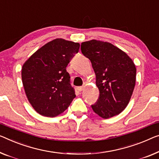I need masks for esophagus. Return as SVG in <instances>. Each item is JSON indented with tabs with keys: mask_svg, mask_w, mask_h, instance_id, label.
I'll use <instances>...</instances> for the list:
<instances>
[{
	"mask_svg": "<svg viewBox=\"0 0 159 159\" xmlns=\"http://www.w3.org/2000/svg\"><path fill=\"white\" fill-rule=\"evenodd\" d=\"M84 89V86H80V87H78L77 88V90L79 91H80V92L82 91Z\"/></svg>",
	"mask_w": 159,
	"mask_h": 159,
	"instance_id": "esophagus-1",
	"label": "esophagus"
}]
</instances>
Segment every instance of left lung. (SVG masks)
I'll use <instances>...</instances> for the list:
<instances>
[{"label":"left lung","instance_id":"left-lung-1","mask_svg":"<svg viewBox=\"0 0 159 159\" xmlns=\"http://www.w3.org/2000/svg\"><path fill=\"white\" fill-rule=\"evenodd\" d=\"M80 49L91 61L99 90L92 109L103 118L118 115L129 104L136 84L134 61L111 43L93 39L81 43Z\"/></svg>","mask_w":159,"mask_h":159}]
</instances>
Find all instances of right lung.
<instances>
[{"mask_svg":"<svg viewBox=\"0 0 159 159\" xmlns=\"http://www.w3.org/2000/svg\"><path fill=\"white\" fill-rule=\"evenodd\" d=\"M80 44L63 39L47 43L23 63L21 77L28 100L40 115L56 117L75 97L66 67Z\"/></svg>","mask_w":159,"mask_h":159,"instance_id":"obj_1","label":"right lung"}]
</instances>
